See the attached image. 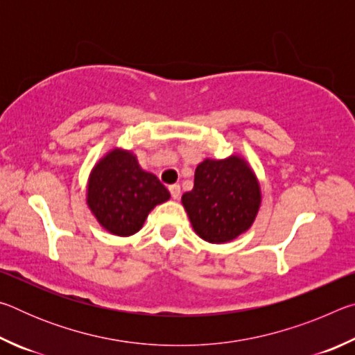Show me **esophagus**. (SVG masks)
I'll list each match as a JSON object with an SVG mask.
<instances>
[{
	"label": "esophagus",
	"instance_id": "esophagus-1",
	"mask_svg": "<svg viewBox=\"0 0 355 355\" xmlns=\"http://www.w3.org/2000/svg\"><path fill=\"white\" fill-rule=\"evenodd\" d=\"M169 192H171L173 200H178L180 196H182V188H180L178 184H172L169 188Z\"/></svg>",
	"mask_w": 355,
	"mask_h": 355
}]
</instances>
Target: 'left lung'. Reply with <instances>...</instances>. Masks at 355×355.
Returning a JSON list of instances; mask_svg holds the SVG:
<instances>
[{"mask_svg":"<svg viewBox=\"0 0 355 355\" xmlns=\"http://www.w3.org/2000/svg\"><path fill=\"white\" fill-rule=\"evenodd\" d=\"M191 225L211 244L230 243L249 230L261 207V188L241 155L207 158L196 167L194 188L182 196Z\"/></svg>","mask_w":355,"mask_h":355,"instance_id":"8db88e82","label":"left lung"}]
</instances>
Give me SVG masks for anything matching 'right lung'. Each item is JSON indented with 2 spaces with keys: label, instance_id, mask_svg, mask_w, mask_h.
I'll list each match as a JSON object with an SVG mask.
<instances>
[{
  "label": "right lung",
  "instance_id": "right-lung-1",
  "mask_svg": "<svg viewBox=\"0 0 355 355\" xmlns=\"http://www.w3.org/2000/svg\"><path fill=\"white\" fill-rule=\"evenodd\" d=\"M169 199V191L152 172L142 169L131 150L111 148L89 173L86 203L111 235H135L148 213Z\"/></svg>",
  "mask_w": 355,
  "mask_h": 355
}]
</instances>
